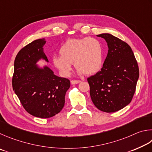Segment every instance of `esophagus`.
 <instances>
[{
	"instance_id": "34e87169",
	"label": "esophagus",
	"mask_w": 152,
	"mask_h": 152,
	"mask_svg": "<svg viewBox=\"0 0 152 152\" xmlns=\"http://www.w3.org/2000/svg\"><path fill=\"white\" fill-rule=\"evenodd\" d=\"M81 82V81L79 80H71V83L72 85H75V84H78Z\"/></svg>"
}]
</instances>
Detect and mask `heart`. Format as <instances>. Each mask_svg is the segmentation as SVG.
<instances>
[{
	"instance_id": "heart-1",
	"label": "heart",
	"mask_w": 152,
	"mask_h": 152,
	"mask_svg": "<svg viewBox=\"0 0 152 152\" xmlns=\"http://www.w3.org/2000/svg\"><path fill=\"white\" fill-rule=\"evenodd\" d=\"M59 53L61 56L53 57V62L64 77L69 76L73 63L79 75L94 74L102 67L103 49L95 38L69 39L61 47Z\"/></svg>"
}]
</instances>
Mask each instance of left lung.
Here are the masks:
<instances>
[{"mask_svg": "<svg viewBox=\"0 0 152 152\" xmlns=\"http://www.w3.org/2000/svg\"><path fill=\"white\" fill-rule=\"evenodd\" d=\"M107 42L108 53L101 71L87 78L90 96L98 110L115 112L131 102L139 78V67L132 48L109 33L97 35Z\"/></svg>", "mask_w": 152, "mask_h": 152, "instance_id": "left-lung-1", "label": "left lung"}]
</instances>
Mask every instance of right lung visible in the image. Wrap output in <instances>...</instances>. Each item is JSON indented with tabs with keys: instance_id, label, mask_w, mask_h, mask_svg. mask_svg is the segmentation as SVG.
<instances>
[{
	"instance_id": "1",
	"label": "right lung",
	"mask_w": 152,
	"mask_h": 152,
	"mask_svg": "<svg viewBox=\"0 0 152 152\" xmlns=\"http://www.w3.org/2000/svg\"><path fill=\"white\" fill-rule=\"evenodd\" d=\"M45 39H37L19 50L14 63L12 88L28 113L49 118L59 113L70 87L68 79L55 75L47 66L40 68L39 60L49 62L43 52Z\"/></svg>"
}]
</instances>
